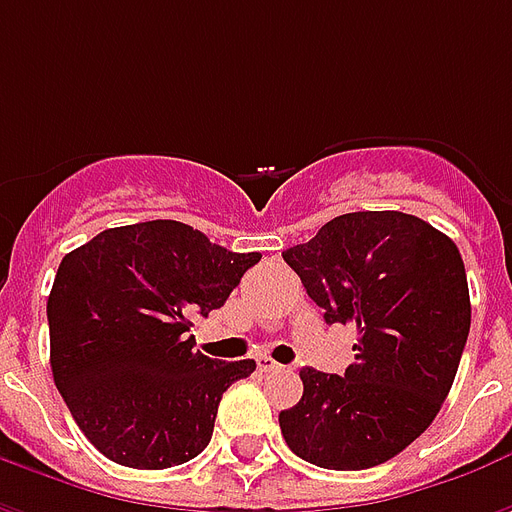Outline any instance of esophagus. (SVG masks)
Listing matches in <instances>:
<instances>
[{"label": "esophagus", "instance_id": "obj_1", "mask_svg": "<svg viewBox=\"0 0 512 512\" xmlns=\"http://www.w3.org/2000/svg\"><path fill=\"white\" fill-rule=\"evenodd\" d=\"M257 367H260V373H279V370H282V365H277V362H274V359H268V356L257 359Z\"/></svg>", "mask_w": 512, "mask_h": 512}]
</instances>
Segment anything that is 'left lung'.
Here are the masks:
<instances>
[{
  "label": "left lung",
  "instance_id": "8db88e82",
  "mask_svg": "<svg viewBox=\"0 0 512 512\" xmlns=\"http://www.w3.org/2000/svg\"><path fill=\"white\" fill-rule=\"evenodd\" d=\"M326 323H351L345 376L304 367V395L279 414L288 447L321 469L356 472L422 436L450 392L472 304L461 252L411 213L356 211L282 252Z\"/></svg>",
  "mask_w": 512,
  "mask_h": 512
}]
</instances>
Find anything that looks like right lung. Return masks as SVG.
<instances>
[{"instance_id": "1", "label": "right lung", "mask_w": 512, "mask_h": 512, "mask_svg": "<svg viewBox=\"0 0 512 512\" xmlns=\"http://www.w3.org/2000/svg\"><path fill=\"white\" fill-rule=\"evenodd\" d=\"M257 260L172 219L112 227L62 257L46 304L51 373L95 450L169 469L208 447L219 400L255 362L211 359L186 332Z\"/></svg>"}]
</instances>
